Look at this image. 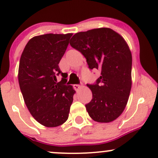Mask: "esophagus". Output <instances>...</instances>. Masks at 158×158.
<instances>
[{
	"mask_svg": "<svg viewBox=\"0 0 158 158\" xmlns=\"http://www.w3.org/2000/svg\"><path fill=\"white\" fill-rule=\"evenodd\" d=\"M81 87H82V85H73L74 89H75L76 90H79L81 88Z\"/></svg>",
	"mask_w": 158,
	"mask_h": 158,
	"instance_id": "1",
	"label": "esophagus"
}]
</instances>
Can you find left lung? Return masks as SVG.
<instances>
[{
    "label": "left lung",
    "instance_id": "obj_1",
    "mask_svg": "<svg viewBox=\"0 0 158 158\" xmlns=\"http://www.w3.org/2000/svg\"><path fill=\"white\" fill-rule=\"evenodd\" d=\"M72 48L86 58L90 69L101 71L94 85H87L93 98L85 105L98 123H110L122 114L131 88L132 56L125 39L106 27L77 32L70 39Z\"/></svg>",
    "mask_w": 158,
    "mask_h": 158
}]
</instances>
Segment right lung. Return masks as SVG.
<instances>
[{
    "mask_svg": "<svg viewBox=\"0 0 158 158\" xmlns=\"http://www.w3.org/2000/svg\"><path fill=\"white\" fill-rule=\"evenodd\" d=\"M72 35L35 36L28 41L20 59L18 77L25 104L35 120L49 128L66 122L76 93L72 85H65V79L59 83L56 79L59 74L64 77L59 64Z\"/></svg>",
    "mask_w": 158,
    "mask_h": 158,
    "instance_id": "1",
    "label": "right lung"
}]
</instances>
